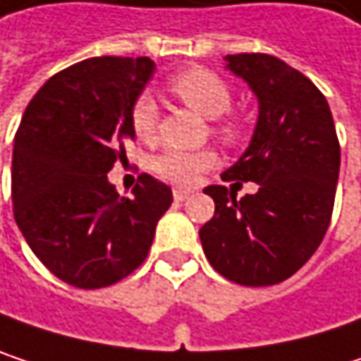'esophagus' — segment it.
Returning a JSON list of instances; mask_svg holds the SVG:
<instances>
[{
	"instance_id": "1",
	"label": "esophagus",
	"mask_w": 361,
	"mask_h": 361,
	"mask_svg": "<svg viewBox=\"0 0 361 361\" xmlns=\"http://www.w3.org/2000/svg\"><path fill=\"white\" fill-rule=\"evenodd\" d=\"M190 194H192L190 190H181V188H176V190H173V198H176L178 202H183Z\"/></svg>"
}]
</instances>
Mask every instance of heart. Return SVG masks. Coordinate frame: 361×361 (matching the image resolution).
I'll return each instance as SVG.
<instances>
[{
    "mask_svg": "<svg viewBox=\"0 0 361 361\" xmlns=\"http://www.w3.org/2000/svg\"><path fill=\"white\" fill-rule=\"evenodd\" d=\"M171 92L180 98L185 106L196 110L198 114L207 118H215V131L228 140L234 142L240 135V121L236 116H226L224 112L230 109L232 102V92L228 83L215 75L213 71L207 68H188L178 73L171 79ZM157 121H159V110L152 98L140 96L133 106H131V129L133 133L148 142L157 133ZM217 165V154L213 150H165L152 159V169L165 178V180L190 185L198 180L200 173L209 171L211 167Z\"/></svg>",
    "mask_w": 361,
    "mask_h": 361,
    "instance_id": "heart-1",
    "label": "heart"
}]
</instances>
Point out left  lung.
<instances>
[{
  "instance_id": "obj_1",
  "label": "left lung",
  "mask_w": 361,
  "mask_h": 361,
  "mask_svg": "<svg viewBox=\"0 0 361 361\" xmlns=\"http://www.w3.org/2000/svg\"><path fill=\"white\" fill-rule=\"evenodd\" d=\"M224 60L251 87L259 114L249 148L221 180L255 181L259 190L236 200L232 188H204L215 215L198 234L224 278L269 286L290 278L320 247L334 207L341 148L330 106L305 75L267 54Z\"/></svg>"
}]
</instances>
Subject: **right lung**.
Segmentation results:
<instances>
[{"instance_id": "obj_1", "label": "right lung", "mask_w": 361, "mask_h": 361, "mask_svg": "<svg viewBox=\"0 0 361 361\" xmlns=\"http://www.w3.org/2000/svg\"><path fill=\"white\" fill-rule=\"evenodd\" d=\"M150 58L100 56L43 83L25 110L12 152L14 219L37 259L77 288L110 286L142 265L171 188L140 176L133 196L109 181L131 106L152 79Z\"/></svg>"}]
</instances>
